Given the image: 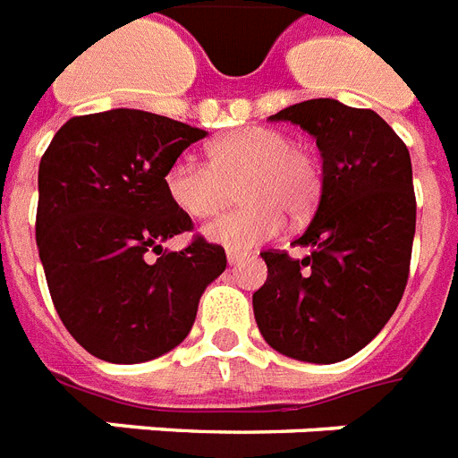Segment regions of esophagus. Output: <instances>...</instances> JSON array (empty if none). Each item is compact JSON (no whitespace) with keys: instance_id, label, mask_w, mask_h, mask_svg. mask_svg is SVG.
<instances>
[{"instance_id":"esophagus-1","label":"esophagus","mask_w":458,"mask_h":458,"mask_svg":"<svg viewBox=\"0 0 458 458\" xmlns=\"http://www.w3.org/2000/svg\"><path fill=\"white\" fill-rule=\"evenodd\" d=\"M243 259H246V252H241V250H226V262H229V265H232V267L241 265Z\"/></svg>"}]
</instances>
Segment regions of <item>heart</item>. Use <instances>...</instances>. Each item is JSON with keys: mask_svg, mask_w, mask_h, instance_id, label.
Wrapping results in <instances>:
<instances>
[{"mask_svg": "<svg viewBox=\"0 0 458 458\" xmlns=\"http://www.w3.org/2000/svg\"><path fill=\"white\" fill-rule=\"evenodd\" d=\"M210 163L189 153L170 163L165 191L193 219L217 215L239 186L243 206L206 226V239L229 250L274 239L286 215L302 217L319 203L321 170L314 156L291 146V139L269 127H241L208 146Z\"/></svg>", "mask_w": 458, "mask_h": 458, "instance_id": "1", "label": "heart"}]
</instances>
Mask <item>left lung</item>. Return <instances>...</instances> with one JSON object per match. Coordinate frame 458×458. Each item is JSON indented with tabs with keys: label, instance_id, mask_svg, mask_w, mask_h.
<instances>
[{
	"label": "left lung",
	"instance_id": "left-lung-1",
	"mask_svg": "<svg viewBox=\"0 0 458 458\" xmlns=\"http://www.w3.org/2000/svg\"><path fill=\"white\" fill-rule=\"evenodd\" d=\"M269 120L317 139L321 196L295 239L310 248L307 258L259 252L267 281L252 293V312L276 352L335 364L378 335L407 286L416 232L411 158L378 113L335 98H310Z\"/></svg>",
	"mask_w": 458,
	"mask_h": 458
}]
</instances>
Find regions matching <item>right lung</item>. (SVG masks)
<instances>
[{
  "label": "right lung",
  "mask_w": 458,
  "mask_h": 458,
  "mask_svg": "<svg viewBox=\"0 0 458 458\" xmlns=\"http://www.w3.org/2000/svg\"><path fill=\"white\" fill-rule=\"evenodd\" d=\"M206 137L199 127L134 108L71 118L39 163V259L58 317L89 354L139 364L189 335L225 248L203 236L184 250L163 241L191 232L165 191V172ZM156 251L159 258L148 260Z\"/></svg>",
  "instance_id": "add662e5"
}]
</instances>
